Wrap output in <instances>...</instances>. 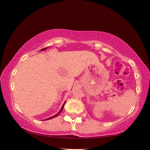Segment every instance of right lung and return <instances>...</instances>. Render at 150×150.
<instances>
[{"label":"right lung","mask_w":150,"mask_h":150,"mask_svg":"<svg viewBox=\"0 0 150 150\" xmlns=\"http://www.w3.org/2000/svg\"><path fill=\"white\" fill-rule=\"evenodd\" d=\"M46 49H47V48H45V49H42V51H44V50H45ZM65 103H66V101L64 103V104L62 105V108H61V109H60V110H59L58 112H57L56 115H53V116H52V117H49V118H47V119H45V120H49V119H53V118H55V117H57V116H58L59 115V113L61 112L62 111V110H63V108H64V104H65Z\"/></svg>","instance_id":"right-lung-1"}]
</instances>
